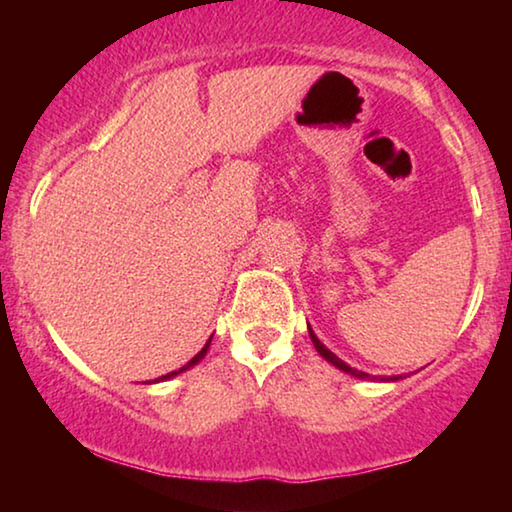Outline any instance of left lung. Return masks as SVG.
<instances>
[{"label": "left lung", "mask_w": 512, "mask_h": 512, "mask_svg": "<svg viewBox=\"0 0 512 512\" xmlns=\"http://www.w3.org/2000/svg\"><path fill=\"white\" fill-rule=\"evenodd\" d=\"M309 336H311V341H314V345H316V350L320 352V357H325L329 363H334V366L336 368H341L343 372H350V375L352 377H359V379H370V375H368V372H361V370H357V368H350L348 366V363H345V361H341L339 357H336V354L334 352H329L327 348H325V345L323 343H320L318 339H316V334L314 332H311V327H309ZM372 379H375V377H372ZM391 379H397V377H391Z\"/></svg>", "instance_id": "obj_1"}]
</instances>
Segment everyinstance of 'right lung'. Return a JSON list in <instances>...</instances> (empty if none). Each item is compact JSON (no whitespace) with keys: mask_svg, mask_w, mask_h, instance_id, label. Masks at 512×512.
Returning <instances> with one entry per match:
<instances>
[{"mask_svg":"<svg viewBox=\"0 0 512 512\" xmlns=\"http://www.w3.org/2000/svg\"><path fill=\"white\" fill-rule=\"evenodd\" d=\"M210 341H212V339H210ZM210 341H207V343H205V348H203L201 352H198V354H196V357H194L192 361H189V363H187V366H183V368H180V370H173V372H167V375H162L160 379H169V377H176V375H178V372H183V370H187V368H192V366H194V363H198V361H201V359L205 357V352H207V348H210Z\"/></svg>","mask_w":512,"mask_h":512,"instance_id":"1","label":"right lung"}]
</instances>
